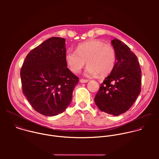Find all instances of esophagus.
Segmentation results:
<instances>
[{"mask_svg":"<svg viewBox=\"0 0 159 159\" xmlns=\"http://www.w3.org/2000/svg\"><path fill=\"white\" fill-rule=\"evenodd\" d=\"M80 82L81 83H87V82H89V80H87V79H81L80 80Z\"/></svg>","mask_w":159,"mask_h":159,"instance_id":"34e87169","label":"esophagus"}]
</instances>
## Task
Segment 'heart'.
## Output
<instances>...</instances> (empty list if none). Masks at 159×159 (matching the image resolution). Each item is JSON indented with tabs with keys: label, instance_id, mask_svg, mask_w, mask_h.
I'll list each match as a JSON object with an SVG mask.
<instances>
[{
	"label": "heart",
	"instance_id": "obj_1",
	"mask_svg": "<svg viewBox=\"0 0 159 159\" xmlns=\"http://www.w3.org/2000/svg\"><path fill=\"white\" fill-rule=\"evenodd\" d=\"M65 60L74 73H79L87 61L85 75L88 76H106L115 68L116 52L110 45L99 39H90L78 45L76 51L69 50Z\"/></svg>",
	"mask_w": 159,
	"mask_h": 159
}]
</instances>
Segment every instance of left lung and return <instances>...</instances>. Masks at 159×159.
<instances>
[{
	"label": "left lung",
	"instance_id": "8db88e82",
	"mask_svg": "<svg viewBox=\"0 0 159 159\" xmlns=\"http://www.w3.org/2000/svg\"><path fill=\"white\" fill-rule=\"evenodd\" d=\"M116 52V62L99 88L94 101L98 108L113 116L127 111L141 92L142 72L138 58L126 44L111 41Z\"/></svg>",
	"mask_w": 159,
	"mask_h": 159
}]
</instances>
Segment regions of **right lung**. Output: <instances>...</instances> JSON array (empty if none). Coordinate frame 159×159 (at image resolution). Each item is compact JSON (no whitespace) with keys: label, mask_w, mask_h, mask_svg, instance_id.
Segmentation results:
<instances>
[{"label":"right lung","mask_w":159,"mask_h":159,"mask_svg":"<svg viewBox=\"0 0 159 159\" xmlns=\"http://www.w3.org/2000/svg\"><path fill=\"white\" fill-rule=\"evenodd\" d=\"M65 39L52 37L26 56L20 69L22 93L40 114L53 116L65 111L79 78L68 68Z\"/></svg>","instance_id":"1"}]
</instances>
